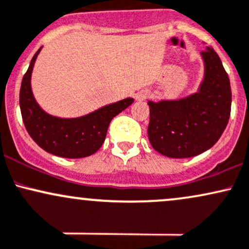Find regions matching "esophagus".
Returning a JSON list of instances; mask_svg holds the SVG:
<instances>
[{"instance_id":"esophagus-1","label":"esophagus","mask_w":249,"mask_h":249,"mask_svg":"<svg viewBox=\"0 0 249 249\" xmlns=\"http://www.w3.org/2000/svg\"><path fill=\"white\" fill-rule=\"evenodd\" d=\"M149 96H150V91L148 90H141L139 91L138 94H135V99L138 100V101H143V100L148 99Z\"/></svg>"}]
</instances>
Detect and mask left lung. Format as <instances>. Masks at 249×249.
<instances>
[{
    "instance_id": "obj_1",
    "label": "left lung",
    "mask_w": 249,
    "mask_h": 249,
    "mask_svg": "<svg viewBox=\"0 0 249 249\" xmlns=\"http://www.w3.org/2000/svg\"><path fill=\"white\" fill-rule=\"evenodd\" d=\"M205 75L196 93L178 100L148 101V138L160 154L193 158L212 148L222 135L231 115L230 77L215 50L201 53Z\"/></svg>"
}]
</instances>
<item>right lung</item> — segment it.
<instances>
[{"label":"right lung","mask_w":249,"mask_h":249,"mask_svg":"<svg viewBox=\"0 0 249 249\" xmlns=\"http://www.w3.org/2000/svg\"><path fill=\"white\" fill-rule=\"evenodd\" d=\"M41 49L30 61L19 89V108L27 132L42 149L53 155L80 159L94 154L105 142L113 117L129 107L134 99L127 97L72 119L50 115L38 106L32 90L33 68Z\"/></svg>","instance_id":"add662e5"}]
</instances>
